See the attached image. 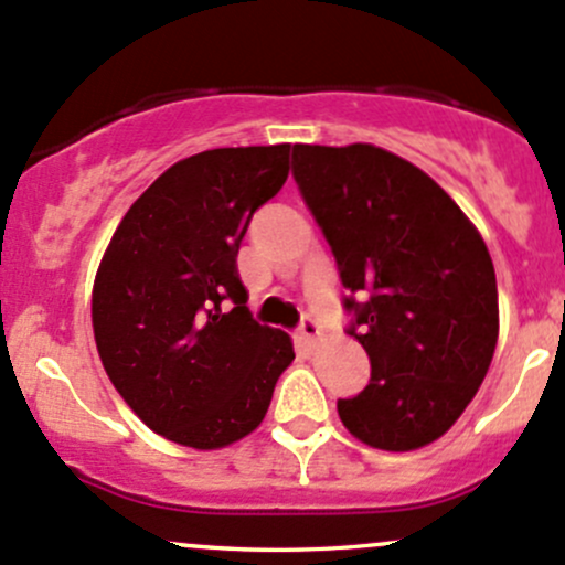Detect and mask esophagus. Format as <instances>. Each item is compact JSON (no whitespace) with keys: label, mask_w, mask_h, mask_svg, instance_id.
Returning a JSON list of instances; mask_svg holds the SVG:
<instances>
[{"label":"esophagus","mask_w":565,"mask_h":565,"mask_svg":"<svg viewBox=\"0 0 565 565\" xmlns=\"http://www.w3.org/2000/svg\"><path fill=\"white\" fill-rule=\"evenodd\" d=\"M321 323H318L316 321V318H312V316H305V318H301V323H299V337H301V340H305V345H316V342L318 340H321Z\"/></svg>","instance_id":"34e87169"}]
</instances>
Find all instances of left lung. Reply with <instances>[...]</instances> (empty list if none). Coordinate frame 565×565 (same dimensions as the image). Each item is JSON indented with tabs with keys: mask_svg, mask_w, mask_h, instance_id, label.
<instances>
[{
	"mask_svg": "<svg viewBox=\"0 0 565 565\" xmlns=\"http://www.w3.org/2000/svg\"><path fill=\"white\" fill-rule=\"evenodd\" d=\"M294 179L348 288V334L372 367L337 413L372 449H422L462 416L495 353L487 244L422 168L386 149L296 143Z\"/></svg>",
	"mask_w": 565,
	"mask_h": 565,
	"instance_id": "obj_1",
	"label": "left lung"
}]
</instances>
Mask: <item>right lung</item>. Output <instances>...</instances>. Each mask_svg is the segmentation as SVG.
Returning a JSON list of instances; mask_svg holds the SVG:
<instances>
[{
	"instance_id": "add662e5",
	"label": "right lung",
	"mask_w": 565,
	"mask_h": 565,
	"mask_svg": "<svg viewBox=\"0 0 565 565\" xmlns=\"http://www.w3.org/2000/svg\"><path fill=\"white\" fill-rule=\"evenodd\" d=\"M290 143L209 149L157 177L121 217L92 290L110 383L173 444L223 449L264 422L290 337L247 310L236 255L288 179Z\"/></svg>"
}]
</instances>
